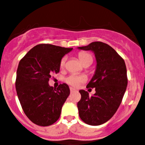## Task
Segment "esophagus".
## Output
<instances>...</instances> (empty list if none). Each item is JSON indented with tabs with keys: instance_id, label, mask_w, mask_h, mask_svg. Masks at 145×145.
Wrapping results in <instances>:
<instances>
[{
	"instance_id": "obj_1",
	"label": "esophagus",
	"mask_w": 145,
	"mask_h": 145,
	"mask_svg": "<svg viewBox=\"0 0 145 145\" xmlns=\"http://www.w3.org/2000/svg\"><path fill=\"white\" fill-rule=\"evenodd\" d=\"M70 91H71V92H73V91H76V89L73 87H70Z\"/></svg>"
}]
</instances>
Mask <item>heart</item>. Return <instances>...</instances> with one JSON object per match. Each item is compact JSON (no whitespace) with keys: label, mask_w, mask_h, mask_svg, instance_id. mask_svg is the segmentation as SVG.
Masks as SVG:
<instances>
[{"label":"heart","mask_w":145,"mask_h":145,"mask_svg":"<svg viewBox=\"0 0 145 145\" xmlns=\"http://www.w3.org/2000/svg\"><path fill=\"white\" fill-rule=\"evenodd\" d=\"M79 58L80 59V61L84 63L86 61L89 60V59H91L92 60V57L89 54L87 53H80L79 54ZM66 62V58H63L61 61V66H63ZM86 81V77L84 76H79L76 75V74H71V75L69 76L68 77L66 78V82L69 84L73 86H77L82 82H84Z\"/></svg>","instance_id":"heart-1"}]
</instances>
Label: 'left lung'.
Instances as JSON below:
<instances>
[{
    "label": "left lung",
    "instance_id": "obj_1",
    "mask_svg": "<svg viewBox=\"0 0 145 145\" xmlns=\"http://www.w3.org/2000/svg\"><path fill=\"white\" fill-rule=\"evenodd\" d=\"M78 49L91 51L97 61L95 72L87 84V87L95 88L96 93L89 97L87 91L79 90V117L86 124L98 126L109 121L121 104L127 86L125 62L115 50L103 42H92Z\"/></svg>",
    "mask_w": 145,
    "mask_h": 145
}]
</instances>
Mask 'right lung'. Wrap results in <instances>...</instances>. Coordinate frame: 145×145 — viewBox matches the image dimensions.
I'll list each match as a JSON object with an SVG mask.
<instances>
[{
  "label": "right lung",
  "instance_id": "right-lung-1",
  "mask_svg": "<svg viewBox=\"0 0 145 145\" xmlns=\"http://www.w3.org/2000/svg\"><path fill=\"white\" fill-rule=\"evenodd\" d=\"M72 49L39 44L20 61L16 72L17 95L25 115L37 125H51L60 117L69 87L63 83L56 89L48 81L53 74L59 72L61 59Z\"/></svg>",
  "mask_w": 145,
  "mask_h": 145
}]
</instances>
